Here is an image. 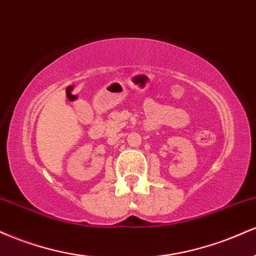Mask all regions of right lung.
I'll return each mask as SVG.
<instances>
[{"label":"right lung","mask_w":256,"mask_h":256,"mask_svg":"<svg viewBox=\"0 0 256 256\" xmlns=\"http://www.w3.org/2000/svg\"><path fill=\"white\" fill-rule=\"evenodd\" d=\"M71 88H72V86H71Z\"/></svg>","instance_id":"right-lung-1"}]
</instances>
